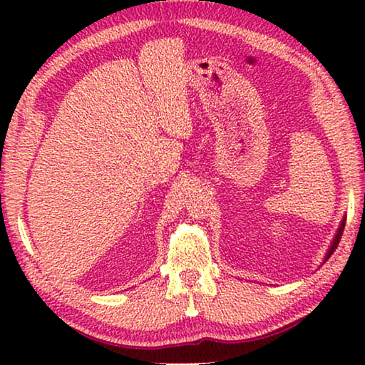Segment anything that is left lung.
Wrapping results in <instances>:
<instances>
[{"mask_svg": "<svg viewBox=\"0 0 365 365\" xmlns=\"http://www.w3.org/2000/svg\"><path fill=\"white\" fill-rule=\"evenodd\" d=\"M344 222L346 220H343L341 222V225H339V228H338V232H336V237H335V240H333V243H331V248L329 250V252H327V257H325V261L327 259H329L333 252H335V250H336V246H338V243H339V240H341V235H343V230H344Z\"/></svg>", "mask_w": 365, "mask_h": 365, "instance_id": "left-lung-1", "label": "left lung"}]
</instances>
